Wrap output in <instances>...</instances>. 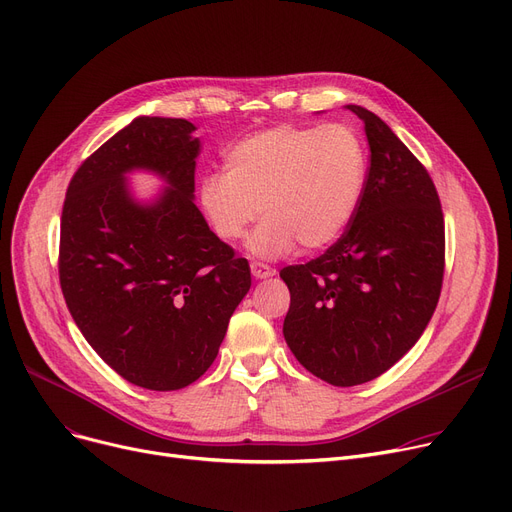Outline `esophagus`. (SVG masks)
<instances>
[{
	"instance_id": "1",
	"label": "esophagus",
	"mask_w": 512,
	"mask_h": 512,
	"mask_svg": "<svg viewBox=\"0 0 512 512\" xmlns=\"http://www.w3.org/2000/svg\"><path fill=\"white\" fill-rule=\"evenodd\" d=\"M251 274H253V278L263 280V278H272V276H276V270H274L272 265H267V263L251 261Z\"/></svg>"
}]
</instances>
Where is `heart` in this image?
<instances>
[{
    "label": "heart",
    "instance_id": "obj_1",
    "mask_svg": "<svg viewBox=\"0 0 512 512\" xmlns=\"http://www.w3.org/2000/svg\"><path fill=\"white\" fill-rule=\"evenodd\" d=\"M224 172L199 182V207L224 242L245 238L261 211L249 247L280 257L294 245L326 249L344 234L361 205L367 149L348 124H282L249 134L224 153Z\"/></svg>",
    "mask_w": 512,
    "mask_h": 512
}]
</instances>
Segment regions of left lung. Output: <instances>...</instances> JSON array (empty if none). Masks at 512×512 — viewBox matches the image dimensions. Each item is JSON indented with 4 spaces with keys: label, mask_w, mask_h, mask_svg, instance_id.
<instances>
[{
    "label": "left lung",
    "mask_w": 512,
    "mask_h": 512,
    "mask_svg": "<svg viewBox=\"0 0 512 512\" xmlns=\"http://www.w3.org/2000/svg\"><path fill=\"white\" fill-rule=\"evenodd\" d=\"M369 168L361 205L324 253L288 265L284 338L332 386L371 382L405 357L432 319L444 280V213L436 184L390 126L359 105Z\"/></svg>",
    "instance_id": "obj_1"
}]
</instances>
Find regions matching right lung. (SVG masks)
Instances as JSON below:
<instances>
[{"instance_id":"obj_1","label":"right lung","mask_w":512,"mask_h":512,"mask_svg":"<svg viewBox=\"0 0 512 512\" xmlns=\"http://www.w3.org/2000/svg\"><path fill=\"white\" fill-rule=\"evenodd\" d=\"M195 126L137 118L74 172L60 224V286L95 353L134 386L170 392L218 357L228 321L251 288L245 257L215 236L197 205ZM147 167L171 184L134 204L123 172Z\"/></svg>"}]
</instances>
